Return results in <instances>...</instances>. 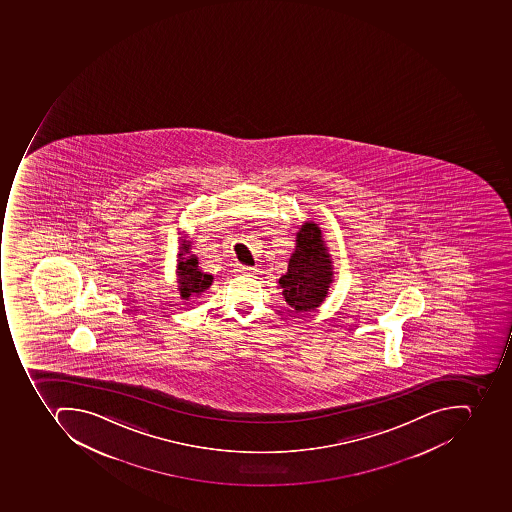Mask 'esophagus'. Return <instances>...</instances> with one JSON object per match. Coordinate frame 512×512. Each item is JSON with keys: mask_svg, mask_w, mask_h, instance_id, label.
<instances>
[{"mask_svg": "<svg viewBox=\"0 0 512 512\" xmlns=\"http://www.w3.org/2000/svg\"><path fill=\"white\" fill-rule=\"evenodd\" d=\"M236 271L240 272L241 276H251V274H255L257 269L252 268V266L238 265Z\"/></svg>", "mask_w": 512, "mask_h": 512, "instance_id": "34e87169", "label": "esophagus"}]
</instances>
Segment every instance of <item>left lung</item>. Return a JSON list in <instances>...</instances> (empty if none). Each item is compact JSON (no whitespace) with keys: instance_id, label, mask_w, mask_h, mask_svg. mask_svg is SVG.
Wrapping results in <instances>:
<instances>
[{"instance_id":"obj_1","label":"left lung","mask_w":512,"mask_h":512,"mask_svg":"<svg viewBox=\"0 0 512 512\" xmlns=\"http://www.w3.org/2000/svg\"><path fill=\"white\" fill-rule=\"evenodd\" d=\"M326 251L318 225H302L287 274L279 279L285 301L296 312L315 310L326 298L332 282V265Z\"/></svg>"}]
</instances>
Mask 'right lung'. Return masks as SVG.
<instances>
[{"label": "right lung", "mask_w": 512, "mask_h": 512, "mask_svg": "<svg viewBox=\"0 0 512 512\" xmlns=\"http://www.w3.org/2000/svg\"><path fill=\"white\" fill-rule=\"evenodd\" d=\"M189 246H185V252H188ZM197 258L191 255L189 258H182L178 266V283H180V296L182 299H189L191 296H199L203 291L210 288L213 282V276L205 274L197 268Z\"/></svg>", "instance_id": "obj_1"}]
</instances>
